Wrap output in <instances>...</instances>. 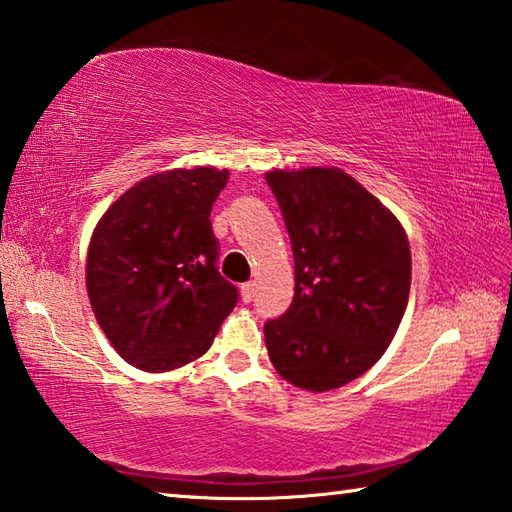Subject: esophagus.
<instances>
[{
  "label": "esophagus",
  "mask_w": 512,
  "mask_h": 512,
  "mask_svg": "<svg viewBox=\"0 0 512 512\" xmlns=\"http://www.w3.org/2000/svg\"><path fill=\"white\" fill-rule=\"evenodd\" d=\"M240 292H243V301H245V303H252L254 296H256V283H254V281L245 283L243 287H240Z\"/></svg>",
  "instance_id": "34e87169"
}]
</instances>
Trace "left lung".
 Returning a JSON list of instances; mask_svg holds the SVG:
<instances>
[{
	"label": "left lung",
	"mask_w": 512,
	"mask_h": 512,
	"mask_svg": "<svg viewBox=\"0 0 512 512\" xmlns=\"http://www.w3.org/2000/svg\"><path fill=\"white\" fill-rule=\"evenodd\" d=\"M294 252V298L265 323L276 372L310 392L359 379L381 359L408 307L406 231L341 169L269 171Z\"/></svg>",
	"instance_id": "8db88e82"
}]
</instances>
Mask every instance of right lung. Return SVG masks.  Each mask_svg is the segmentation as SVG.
Masks as SVG:
<instances>
[{
    "label": "right lung",
    "mask_w": 512,
    "mask_h": 512,
    "mask_svg": "<svg viewBox=\"0 0 512 512\" xmlns=\"http://www.w3.org/2000/svg\"><path fill=\"white\" fill-rule=\"evenodd\" d=\"M229 171L176 169L140 180L93 231L86 289L102 332L147 372L205 354L238 289L218 272L211 207Z\"/></svg>",
    "instance_id": "right-lung-1"
}]
</instances>
